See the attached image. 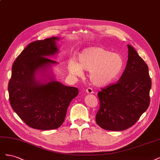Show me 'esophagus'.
Wrapping results in <instances>:
<instances>
[{"label":"esophagus","instance_id":"obj_1","mask_svg":"<svg viewBox=\"0 0 160 160\" xmlns=\"http://www.w3.org/2000/svg\"><path fill=\"white\" fill-rule=\"evenodd\" d=\"M86 92L88 93V94H92V93H94V91H93V89H91L90 88H88L86 89Z\"/></svg>","mask_w":160,"mask_h":160}]
</instances>
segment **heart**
<instances>
[{"instance_id":"heart-1","label":"heart","mask_w":160,"mask_h":160,"mask_svg":"<svg viewBox=\"0 0 160 160\" xmlns=\"http://www.w3.org/2000/svg\"><path fill=\"white\" fill-rule=\"evenodd\" d=\"M125 62L122 56L103 48H87L78 55V62L71 60L68 64L70 74L79 77L83 69L89 71V77L95 86L108 85L115 80L123 70Z\"/></svg>"}]
</instances>
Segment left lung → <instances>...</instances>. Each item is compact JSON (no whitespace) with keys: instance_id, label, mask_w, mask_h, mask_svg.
<instances>
[{"instance_id":"obj_1","label":"left lung","mask_w":160,"mask_h":160,"mask_svg":"<svg viewBox=\"0 0 160 160\" xmlns=\"http://www.w3.org/2000/svg\"><path fill=\"white\" fill-rule=\"evenodd\" d=\"M128 47L127 65L119 80L98 94L100 107L95 121L106 130L123 131L132 127L149 105L152 81L148 67L133 47Z\"/></svg>"}]
</instances>
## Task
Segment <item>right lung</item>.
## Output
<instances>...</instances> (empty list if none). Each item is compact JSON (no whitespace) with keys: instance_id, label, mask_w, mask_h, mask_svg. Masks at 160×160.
I'll return each instance as SVG.
<instances>
[{"instance_id":"add662e5","label":"right lung","mask_w":160,"mask_h":160,"mask_svg":"<svg viewBox=\"0 0 160 160\" xmlns=\"http://www.w3.org/2000/svg\"><path fill=\"white\" fill-rule=\"evenodd\" d=\"M59 40L54 37L30 43L12 65L9 101L14 112L34 129L59 128L71 101L79 93L77 88L64 85L48 74L52 65L58 63L47 57L58 52Z\"/></svg>"}]
</instances>
